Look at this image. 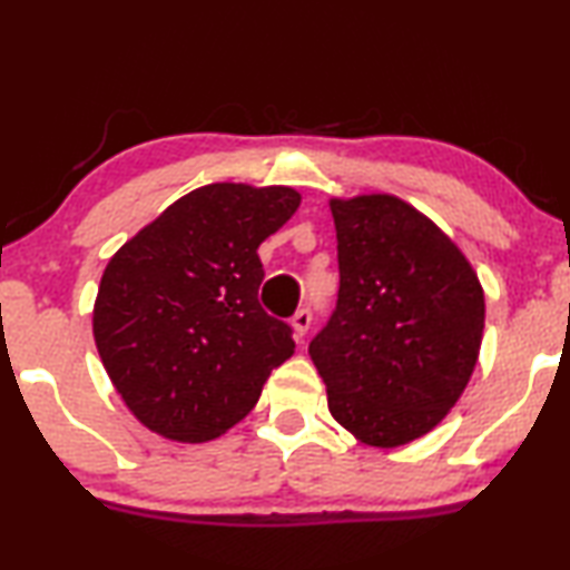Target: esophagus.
<instances>
[{
  "mask_svg": "<svg viewBox=\"0 0 570 570\" xmlns=\"http://www.w3.org/2000/svg\"><path fill=\"white\" fill-rule=\"evenodd\" d=\"M309 325H312V315H309V309H296V312H294V317H292V331H294V338H296V341L304 338V335H307V331H309Z\"/></svg>",
  "mask_w": 570,
  "mask_h": 570,
  "instance_id": "esophagus-1",
  "label": "esophagus"
}]
</instances>
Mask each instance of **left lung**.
I'll use <instances>...</instances> for the list:
<instances>
[{"label": "left lung", "mask_w": 570, "mask_h": 570, "mask_svg": "<svg viewBox=\"0 0 570 570\" xmlns=\"http://www.w3.org/2000/svg\"><path fill=\"white\" fill-rule=\"evenodd\" d=\"M341 288L309 343L327 411L356 442L395 449L434 431L480 356L475 268L426 214L392 194L331 198Z\"/></svg>", "instance_id": "1"}]
</instances>
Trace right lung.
I'll return each instance as SVG.
<instances>
[{
  "label": "right lung",
  "instance_id": "1",
  "mask_svg": "<svg viewBox=\"0 0 570 570\" xmlns=\"http://www.w3.org/2000/svg\"><path fill=\"white\" fill-rule=\"evenodd\" d=\"M302 196L212 183L118 247L92 307L100 362L136 421L183 444L227 434L294 354L292 327L258 304V247Z\"/></svg>",
  "mask_w": 570,
  "mask_h": 570
}]
</instances>
